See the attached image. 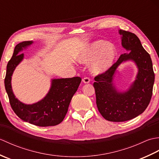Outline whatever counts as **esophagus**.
<instances>
[{
  "label": "esophagus",
  "instance_id": "esophagus-1",
  "mask_svg": "<svg viewBox=\"0 0 159 159\" xmlns=\"http://www.w3.org/2000/svg\"><path fill=\"white\" fill-rule=\"evenodd\" d=\"M83 82L84 83L87 84V83H89L90 82V79H89V78L85 77V78H84V79H83Z\"/></svg>",
  "mask_w": 159,
  "mask_h": 159
}]
</instances>
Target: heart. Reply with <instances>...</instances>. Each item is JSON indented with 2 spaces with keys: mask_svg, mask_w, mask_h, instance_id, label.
Returning <instances> with one entry per match:
<instances>
[{
  "mask_svg": "<svg viewBox=\"0 0 159 159\" xmlns=\"http://www.w3.org/2000/svg\"><path fill=\"white\" fill-rule=\"evenodd\" d=\"M117 57V50L113 44L104 40H97L84 46L76 59L82 64L87 65L92 63L91 72L94 74H101L113 66Z\"/></svg>",
  "mask_w": 159,
  "mask_h": 159,
  "instance_id": "1",
  "label": "heart"
}]
</instances>
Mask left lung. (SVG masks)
Returning <instances> with one entry per match:
<instances>
[{"instance_id": "obj_1", "label": "left lung", "mask_w": 159, "mask_h": 159, "mask_svg": "<svg viewBox=\"0 0 159 159\" xmlns=\"http://www.w3.org/2000/svg\"><path fill=\"white\" fill-rule=\"evenodd\" d=\"M118 32L121 46L127 52L121 55L107 72L95 77L93 87L100 114L108 121L120 122L133 119L146 109L152 95L154 73L150 56L138 37L122 30ZM127 61L136 66L137 75L127 89H118L115 83L118 68Z\"/></svg>"}]
</instances>
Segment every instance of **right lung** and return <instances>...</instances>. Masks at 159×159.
Returning a JSON list of instances; mask_svg holds the SVG:
<instances>
[{
	"label": "right lung",
	"mask_w": 159,
	"mask_h": 159,
	"mask_svg": "<svg viewBox=\"0 0 159 159\" xmlns=\"http://www.w3.org/2000/svg\"><path fill=\"white\" fill-rule=\"evenodd\" d=\"M34 43L33 41H26L16 46L11 59L7 66L5 89L12 109L20 119L35 126H55L61 122L65 117L71 100L79 88L81 79L79 76L52 79L49 91L42 100L29 104L19 100L12 89V75L25 57L22 52Z\"/></svg>",
	"instance_id": "obj_1"
}]
</instances>
